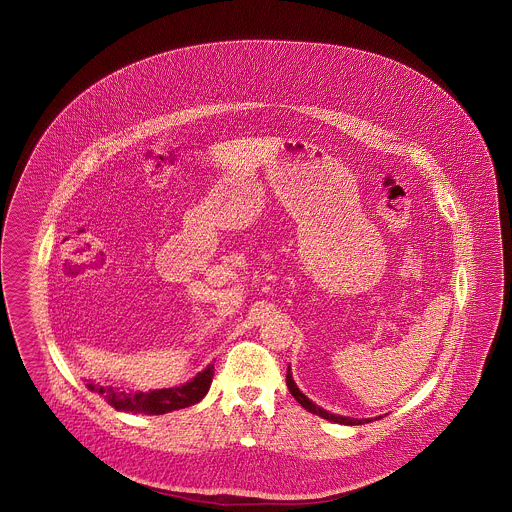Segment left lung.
Returning <instances> with one entry per match:
<instances>
[{"label":"left lung","instance_id":"1","mask_svg":"<svg viewBox=\"0 0 512 512\" xmlns=\"http://www.w3.org/2000/svg\"><path fill=\"white\" fill-rule=\"evenodd\" d=\"M286 383L287 389L291 392V396L303 406V408L310 411V413H314V415H320L322 419H328L331 423H339V425H364V423H371L373 419H354V417H343V415H337V413H331V411H326L324 408H320V406H316L308 396H305L299 387L295 385V381H293V375H291V369L287 368L286 375ZM375 419H381V415L379 417H375Z\"/></svg>","mask_w":512,"mask_h":512}]
</instances>
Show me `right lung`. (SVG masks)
<instances>
[{
    "mask_svg": "<svg viewBox=\"0 0 512 512\" xmlns=\"http://www.w3.org/2000/svg\"><path fill=\"white\" fill-rule=\"evenodd\" d=\"M213 364L202 369L196 377L186 381L181 387L173 389L150 390V392H125V390L104 389V387H95L93 383L87 385V389L93 392H99L104 400L125 413H144V415H164L175 409L188 408L198 404L207 390L211 387V377H213Z\"/></svg>",
    "mask_w": 512,
    "mask_h": 512,
    "instance_id": "1",
    "label": "right lung"
}]
</instances>
